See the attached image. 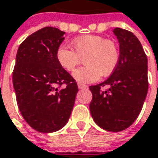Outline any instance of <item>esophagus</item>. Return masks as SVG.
Wrapping results in <instances>:
<instances>
[{
  "label": "esophagus",
  "mask_w": 158,
  "mask_h": 158,
  "mask_svg": "<svg viewBox=\"0 0 158 158\" xmlns=\"http://www.w3.org/2000/svg\"><path fill=\"white\" fill-rule=\"evenodd\" d=\"M78 87L79 89H85V88H87V86L82 84V83H78Z\"/></svg>",
  "instance_id": "obj_1"
}]
</instances>
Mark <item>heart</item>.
Masks as SVG:
<instances>
[{"mask_svg":"<svg viewBox=\"0 0 158 158\" xmlns=\"http://www.w3.org/2000/svg\"><path fill=\"white\" fill-rule=\"evenodd\" d=\"M74 50L61 46L56 50L59 64L67 72H72L84 60L86 64L73 72L76 80L92 83L110 76L117 68L119 52L113 40L99 35H83L72 41Z\"/></svg>","mask_w":158,"mask_h":158,"instance_id":"obj_1","label":"heart"}]
</instances>
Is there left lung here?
<instances>
[{"instance_id": "left-lung-1", "label": "left lung", "mask_w": 158, "mask_h": 158, "mask_svg": "<svg viewBox=\"0 0 158 158\" xmlns=\"http://www.w3.org/2000/svg\"><path fill=\"white\" fill-rule=\"evenodd\" d=\"M113 32L119 42V61L104 82L89 86L93 94L89 109L101 128L120 132L136 120L147 96L148 58L133 32L118 27ZM104 86L109 88L103 89Z\"/></svg>"}]
</instances>
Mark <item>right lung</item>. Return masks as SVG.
<instances>
[{
	"instance_id": "right-lung-1",
	"label": "right lung",
	"mask_w": 158,
	"mask_h": 158,
	"mask_svg": "<svg viewBox=\"0 0 158 158\" xmlns=\"http://www.w3.org/2000/svg\"><path fill=\"white\" fill-rule=\"evenodd\" d=\"M64 33L44 27L24 40L16 56L12 80L17 106L27 124L40 133L65 126L79 91L75 79L56 59Z\"/></svg>"
}]
</instances>
